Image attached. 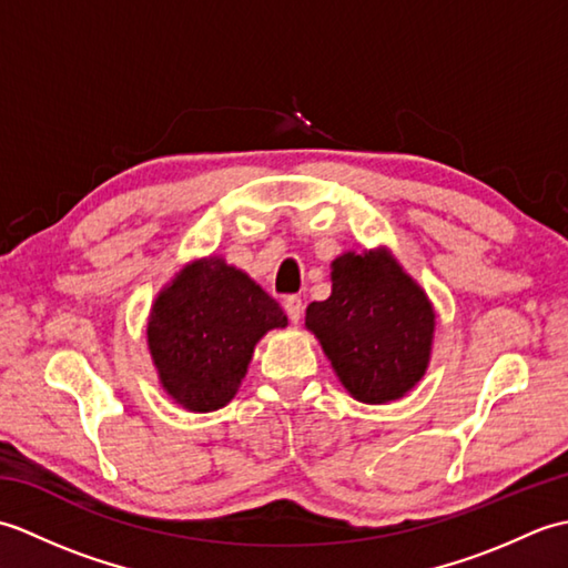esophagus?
I'll use <instances>...</instances> for the list:
<instances>
[{
  "mask_svg": "<svg viewBox=\"0 0 568 568\" xmlns=\"http://www.w3.org/2000/svg\"><path fill=\"white\" fill-rule=\"evenodd\" d=\"M283 307L287 312V320H291L293 324H297L300 317H303V300H300L297 295H287Z\"/></svg>",
  "mask_w": 568,
  "mask_h": 568,
  "instance_id": "obj_1",
  "label": "esophagus"
}]
</instances>
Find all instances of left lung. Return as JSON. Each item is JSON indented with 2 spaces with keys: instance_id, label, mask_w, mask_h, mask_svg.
<instances>
[{
  "instance_id": "obj_1",
  "label": "left lung",
  "mask_w": 568,
  "mask_h": 568,
  "mask_svg": "<svg viewBox=\"0 0 568 568\" xmlns=\"http://www.w3.org/2000/svg\"><path fill=\"white\" fill-rule=\"evenodd\" d=\"M305 324L361 403L397 400L425 376L434 312L425 291L385 253L336 258L332 295L307 307Z\"/></svg>"
}]
</instances>
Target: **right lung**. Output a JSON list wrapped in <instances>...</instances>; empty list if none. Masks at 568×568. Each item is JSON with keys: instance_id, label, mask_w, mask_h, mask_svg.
I'll return each instance as SVG.
<instances>
[{"instance_id": "right-lung-1", "label": "right lung", "mask_w": 568, "mask_h": 568, "mask_svg": "<svg viewBox=\"0 0 568 568\" xmlns=\"http://www.w3.org/2000/svg\"><path fill=\"white\" fill-rule=\"evenodd\" d=\"M281 305L222 258L192 263L155 297L149 348L168 395L212 413L236 395L261 336L285 327Z\"/></svg>"}]
</instances>
